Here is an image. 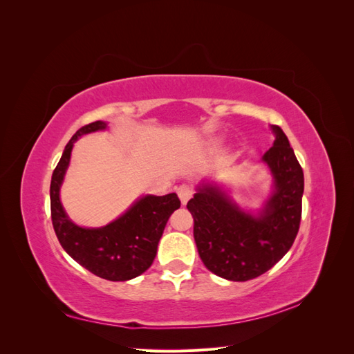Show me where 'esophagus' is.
I'll list each match as a JSON object with an SVG mask.
<instances>
[{
    "instance_id": "esophagus-1",
    "label": "esophagus",
    "mask_w": 354,
    "mask_h": 354,
    "mask_svg": "<svg viewBox=\"0 0 354 354\" xmlns=\"http://www.w3.org/2000/svg\"><path fill=\"white\" fill-rule=\"evenodd\" d=\"M177 194H178V198H180L181 203L186 205L187 201L192 198V195H194V189H192L187 185H181V186L177 187Z\"/></svg>"
}]
</instances>
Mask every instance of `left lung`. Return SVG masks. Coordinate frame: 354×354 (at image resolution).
<instances>
[{"instance_id": "1", "label": "left lung", "mask_w": 354, "mask_h": 354, "mask_svg": "<svg viewBox=\"0 0 354 354\" xmlns=\"http://www.w3.org/2000/svg\"><path fill=\"white\" fill-rule=\"evenodd\" d=\"M273 146L263 156L274 187L259 216L242 211L229 195L211 185L198 187L187 202L202 263L227 281L259 277L291 248L301 221L304 174L281 127L272 125Z\"/></svg>"}]
</instances>
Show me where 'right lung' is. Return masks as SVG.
I'll return each instance as SVG.
<instances>
[{"instance_id": "right-lung-1", "label": "right lung", "mask_w": 354, "mask_h": 354, "mask_svg": "<svg viewBox=\"0 0 354 354\" xmlns=\"http://www.w3.org/2000/svg\"><path fill=\"white\" fill-rule=\"evenodd\" d=\"M104 128L103 121L84 125L66 145L51 176V221L63 250L75 261L103 279L124 282L142 274L152 266L165 224L171 214L180 208V199L176 194L143 196L120 218L99 229H85L72 223L62 207L59 194L73 143L82 134Z\"/></svg>"}]
</instances>
